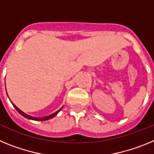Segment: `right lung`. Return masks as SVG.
<instances>
[{
    "label": "right lung",
    "instance_id": "add662e5",
    "mask_svg": "<svg viewBox=\"0 0 154 154\" xmlns=\"http://www.w3.org/2000/svg\"><path fill=\"white\" fill-rule=\"evenodd\" d=\"M12 104H13V103H12ZM13 106H14V108L16 109V110H17V112H18L19 113L21 114V116H24V117L27 118V119H32V120H36V121H45V120H48V119H51V118L54 117V116H56L57 114H58V112H59V111H60L61 109H60L58 110V111H57V112H54V113L51 114V115H49V116H45V117H41V118H38V117H34V116H29V115H28V114L24 113V112H22V111H21V110L17 108V106H16L15 105L13 104Z\"/></svg>",
    "mask_w": 154,
    "mask_h": 154
}]
</instances>
